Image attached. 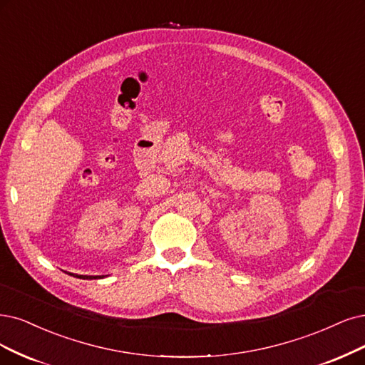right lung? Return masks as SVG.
Segmentation results:
<instances>
[{
    "mask_svg": "<svg viewBox=\"0 0 365 365\" xmlns=\"http://www.w3.org/2000/svg\"><path fill=\"white\" fill-rule=\"evenodd\" d=\"M103 277V275H102ZM102 277H93V278H102Z\"/></svg>",
    "mask_w": 365,
    "mask_h": 365,
    "instance_id": "add662e5",
    "label": "right lung"
}]
</instances>
